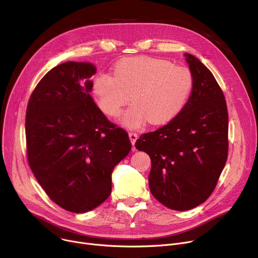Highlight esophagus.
<instances>
[{
    "mask_svg": "<svg viewBox=\"0 0 258 258\" xmlns=\"http://www.w3.org/2000/svg\"><path fill=\"white\" fill-rule=\"evenodd\" d=\"M128 136H130V140H131L132 144L135 145V143H136V141L138 139V135L136 133H130Z\"/></svg>",
    "mask_w": 258,
    "mask_h": 258,
    "instance_id": "1",
    "label": "esophagus"
}]
</instances>
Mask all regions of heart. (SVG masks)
Segmentation results:
<instances>
[{
  "mask_svg": "<svg viewBox=\"0 0 258 258\" xmlns=\"http://www.w3.org/2000/svg\"><path fill=\"white\" fill-rule=\"evenodd\" d=\"M194 89V76L186 67L155 57H130L114 66L113 75L99 73L93 90L100 110L116 118L130 100L122 124L136 128L148 120L163 124L179 115Z\"/></svg>",
  "mask_w": 258,
  "mask_h": 258,
  "instance_id": "heart-1",
  "label": "heart"
}]
</instances>
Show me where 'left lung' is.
<instances>
[{"instance_id": "left-lung-1", "label": "left lung", "mask_w": 258, "mask_h": 258, "mask_svg": "<svg viewBox=\"0 0 258 258\" xmlns=\"http://www.w3.org/2000/svg\"><path fill=\"white\" fill-rule=\"evenodd\" d=\"M194 76L190 97L168 124L141 135L137 150L151 158L152 195L172 210L185 211L212 194L228 157V110L208 68L185 53Z\"/></svg>"}]
</instances>
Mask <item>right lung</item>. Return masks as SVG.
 <instances>
[{"instance_id": "right-lung-1", "label": "right lung", "mask_w": 258, "mask_h": 258, "mask_svg": "<svg viewBox=\"0 0 258 258\" xmlns=\"http://www.w3.org/2000/svg\"><path fill=\"white\" fill-rule=\"evenodd\" d=\"M91 62L51 69L26 112L29 166L48 197L70 212L93 210L110 197L112 172L131 152L127 133L107 120L90 95Z\"/></svg>"}]
</instances>
